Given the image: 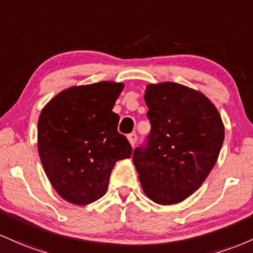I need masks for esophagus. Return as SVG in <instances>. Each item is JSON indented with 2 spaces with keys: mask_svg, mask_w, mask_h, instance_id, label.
I'll use <instances>...</instances> for the list:
<instances>
[{
  "mask_svg": "<svg viewBox=\"0 0 253 253\" xmlns=\"http://www.w3.org/2000/svg\"><path fill=\"white\" fill-rule=\"evenodd\" d=\"M127 140H129V143L131 144V147H134L136 144V141H137V136H136V134H130L127 136Z\"/></svg>",
  "mask_w": 253,
  "mask_h": 253,
  "instance_id": "esophagus-1",
  "label": "esophagus"
}]
</instances>
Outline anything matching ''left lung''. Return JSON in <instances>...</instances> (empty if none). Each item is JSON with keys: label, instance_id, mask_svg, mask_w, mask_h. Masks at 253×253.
<instances>
[{"label": "left lung", "instance_id": "1", "mask_svg": "<svg viewBox=\"0 0 253 253\" xmlns=\"http://www.w3.org/2000/svg\"><path fill=\"white\" fill-rule=\"evenodd\" d=\"M150 134L132 161L142 190L163 206L179 203L200 188L216 164L225 126L215 105L203 93L175 82L150 84Z\"/></svg>", "mask_w": 253, "mask_h": 253}]
</instances>
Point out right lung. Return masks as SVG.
Masks as SVG:
<instances>
[{
    "label": "right lung",
    "instance_id": "obj_1",
    "mask_svg": "<svg viewBox=\"0 0 253 253\" xmlns=\"http://www.w3.org/2000/svg\"><path fill=\"white\" fill-rule=\"evenodd\" d=\"M123 88L112 81L73 86L42 110L39 158L67 202L86 206L103 197L116 163L131 157V146L117 131L119 116L112 111Z\"/></svg>",
    "mask_w": 253,
    "mask_h": 253
}]
</instances>
